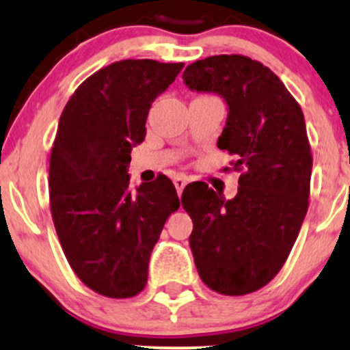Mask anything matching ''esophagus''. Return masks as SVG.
Here are the masks:
<instances>
[{"label": "esophagus", "mask_w": 350, "mask_h": 350, "mask_svg": "<svg viewBox=\"0 0 350 350\" xmlns=\"http://www.w3.org/2000/svg\"><path fill=\"white\" fill-rule=\"evenodd\" d=\"M186 184H187L186 176H176V178H174V186H176V189H178L179 196L183 194V189L186 187Z\"/></svg>", "instance_id": "34e87169"}]
</instances>
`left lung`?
Masks as SVG:
<instances>
[{
    "label": "left lung",
    "instance_id": "obj_1",
    "mask_svg": "<svg viewBox=\"0 0 350 350\" xmlns=\"http://www.w3.org/2000/svg\"><path fill=\"white\" fill-rule=\"evenodd\" d=\"M189 88L222 95L228 118L217 146L234 159L239 192L227 200L202 180L187 184L183 207L199 276L227 296L253 293L278 275L309 206L312 154L303 110L276 74L240 54L186 67Z\"/></svg>",
    "mask_w": 350,
    "mask_h": 350
}]
</instances>
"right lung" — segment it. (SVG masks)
Masks as SVG:
<instances>
[{
  "label": "right lung",
  "mask_w": 350,
  "mask_h": 350,
  "mask_svg": "<svg viewBox=\"0 0 350 350\" xmlns=\"http://www.w3.org/2000/svg\"><path fill=\"white\" fill-rule=\"evenodd\" d=\"M184 64L126 59L92 74L60 115L49 161V206L60 247L79 280L107 298L146 286L148 263L167 217L179 208L159 174L130 191L131 148L146 136L151 103Z\"/></svg>",
  "instance_id": "right-lung-1"
}]
</instances>
